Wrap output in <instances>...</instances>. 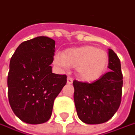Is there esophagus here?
Masks as SVG:
<instances>
[{
    "mask_svg": "<svg viewBox=\"0 0 135 135\" xmlns=\"http://www.w3.org/2000/svg\"><path fill=\"white\" fill-rule=\"evenodd\" d=\"M73 78H71V77H68L67 78V83L68 84H72L73 83Z\"/></svg>",
    "mask_w": 135,
    "mask_h": 135,
    "instance_id": "34e87169",
    "label": "esophagus"
}]
</instances>
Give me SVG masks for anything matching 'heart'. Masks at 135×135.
Instances as JSON below:
<instances>
[{"label":"heart","mask_w":135,"mask_h":135,"mask_svg":"<svg viewBox=\"0 0 135 135\" xmlns=\"http://www.w3.org/2000/svg\"><path fill=\"white\" fill-rule=\"evenodd\" d=\"M54 63L62 68L75 67L77 76L83 81L91 82L102 75L108 63L105 51L94 46H82L66 50L54 57Z\"/></svg>","instance_id":"obj_1"}]
</instances>
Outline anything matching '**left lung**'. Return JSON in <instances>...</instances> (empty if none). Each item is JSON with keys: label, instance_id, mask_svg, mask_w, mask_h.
<instances>
[{"label": "left lung", "instance_id": "8db88e82", "mask_svg": "<svg viewBox=\"0 0 135 135\" xmlns=\"http://www.w3.org/2000/svg\"><path fill=\"white\" fill-rule=\"evenodd\" d=\"M108 68L110 72L92 83L73 81L77 115L85 124L106 122L120 106L123 85L121 62L111 49H108Z\"/></svg>", "mask_w": 135, "mask_h": 135}]
</instances>
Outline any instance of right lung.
Instances as JSON below:
<instances>
[{"instance_id":"1","label":"right lung","mask_w":135,"mask_h":135,"mask_svg":"<svg viewBox=\"0 0 135 135\" xmlns=\"http://www.w3.org/2000/svg\"><path fill=\"white\" fill-rule=\"evenodd\" d=\"M55 41L37 36L20 44L10 61L8 99L13 113L23 122H47L54 100L66 84V75L52 73Z\"/></svg>"}]
</instances>
